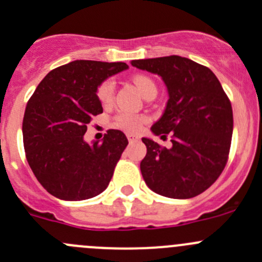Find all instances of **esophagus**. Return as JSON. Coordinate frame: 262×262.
<instances>
[{"instance_id": "1", "label": "esophagus", "mask_w": 262, "mask_h": 262, "mask_svg": "<svg viewBox=\"0 0 262 262\" xmlns=\"http://www.w3.org/2000/svg\"><path fill=\"white\" fill-rule=\"evenodd\" d=\"M126 137H128V141L130 143H133V142H137V141H138V137L137 136H134V134H130V133H128L126 134Z\"/></svg>"}]
</instances>
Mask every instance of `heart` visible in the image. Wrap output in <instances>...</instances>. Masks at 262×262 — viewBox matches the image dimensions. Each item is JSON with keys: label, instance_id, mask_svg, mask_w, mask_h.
Listing matches in <instances>:
<instances>
[{"label": "heart", "instance_id": "heart-1", "mask_svg": "<svg viewBox=\"0 0 262 262\" xmlns=\"http://www.w3.org/2000/svg\"><path fill=\"white\" fill-rule=\"evenodd\" d=\"M134 84L137 85V88H138L139 92L142 93V94L147 93L152 88H156L155 82L151 79H148V77H146V76H137V77H134ZM114 93L115 81L110 79L99 85L97 90V97L103 106H107L114 99ZM145 121L146 117L142 116V115L133 114V112L129 111H120L114 119V126L124 132H128V133H137L139 129L142 128Z\"/></svg>", "mask_w": 262, "mask_h": 262}]
</instances>
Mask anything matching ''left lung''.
<instances>
[{
	"instance_id": "obj_1",
	"label": "left lung",
	"mask_w": 262,
	"mask_h": 262,
	"mask_svg": "<svg viewBox=\"0 0 262 262\" xmlns=\"http://www.w3.org/2000/svg\"><path fill=\"white\" fill-rule=\"evenodd\" d=\"M139 70L163 79L169 99L151 126L155 136L172 134V147L142 138L147 154L141 161L146 185L172 199H189L213 185L229 158L233 108L219 79L208 67L187 58L132 60Z\"/></svg>"
}]
</instances>
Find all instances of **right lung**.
Masks as SVG:
<instances>
[{
	"label": "right lung",
	"mask_w": 262,
	"mask_h": 262,
	"mask_svg": "<svg viewBox=\"0 0 262 262\" xmlns=\"http://www.w3.org/2000/svg\"><path fill=\"white\" fill-rule=\"evenodd\" d=\"M123 62L73 60L50 71L27 103L23 143L32 172L43 189L62 200H84L107 189L128 145L110 129L102 142L86 143L88 124L103 108L98 86L126 70Z\"/></svg>",
	"instance_id": "obj_1"
}]
</instances>
